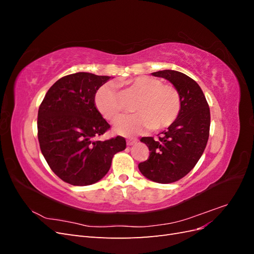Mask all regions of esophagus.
I'll return each instance as SVG.
<instances>
[{
  "instance_id": "esophagus-1",
  "label": "esophagus",
  "mask_w": 254,
  "mask_h": 254,
  "mask_svg": "<svg viewBox=\"0 0 254 254\" xmlns=\"http://www.w3.org/2000/svg\"><path fill=\"white\" fill-rule=\"evenodd\" d=\"M137 143V140L136 139H128L127 140V145L128 146H132V145H134V144H136Z\"/></svg>"
}]
</instances>
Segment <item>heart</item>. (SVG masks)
Masks as SVG:
<instances>
[{"instance_id":"1","label":"heart","mask_w":254,"mask_h":254,"mask_svg":"<svg viewBox=\"0 0 254 254\" xmlns=\"http://www.w3.org/2000/svg\"><path fill=\"white\" fill-rule=\"evenodd\" d=\"M129 89L141 98L134 106L136 114L120 119L114 125V131L124 136H132L146 129H163L171 126L180 112L181 99L178 90L173 84L139 76L128 82ZM96 109L108 121H115L122 112V105L113 82L99 87L94 96Z\"/></svg>"}]
</instances>
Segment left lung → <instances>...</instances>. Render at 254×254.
<instances>
[{"label":"left lung","instance_id":"1","mask_svg":"<svg viewBox=\"0 0 254 254\" xmlns=\"http://www.w3.org/2000/svg\"><path fill=\"white\" fill-rule=\"evenodd\" d=\"M151 74L171 81L181 99L178 117L167 130L157 140L141 139L150 153L139 164L140 172L151 181L166 184L183 178L197 164L209 140L211 115L201 88L188 75L173 70Z\"/></svg>","mask_w":254,"mask_h":254}]
</instances>
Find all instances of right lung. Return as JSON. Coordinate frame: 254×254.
I'll return each mask as SVG.
<instances>
[{
	"label": "right lung",
	"instance_id": "1",
	"mask_svg": "<svg viewBox=\"0 0 254 254\" xmlns=\"http://www.w3.org/2000/svg\"><path fill=\"white\" fill-rule=\"evenodd\" d=\"M110 76L79 72L57 80L38 111V140L44 159L61 180L90 186L109 172L115 153L126 148L118 135L97 141L110 125L98 112L94 96Z\"/></svg>",
	"mask_w": 254,
	"mask_h": 254
}]
</instances>
